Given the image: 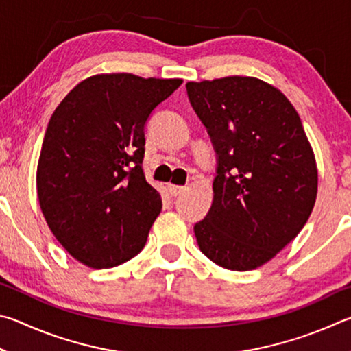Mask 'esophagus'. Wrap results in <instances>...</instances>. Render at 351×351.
I'll use <instances>...</instances> for the list:
<instances>
[{"mask_svg": "<svg viewBox=\"0 0 351 351\" xmlns=\"http://www.w3.org/2000/svg\"><path fill=\"white\" fill-rule=\"evenodd\" d=\"M168 191L172 197H177L186 191V186H177V185H168Z\"/></svg>", "mask_w": 351, "mask_h": 351, "instance_id": "obj_1", "label": "esophagus"}]
</instances>
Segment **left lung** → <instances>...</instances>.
I'll list each match as a JSON object with an SVG mask.
<instances>
[{"label":"left lung","mask_w":351,"mask_h":351,"mask_svg":"<svg viewBox=\"0 0 351 351\" xmlns=\"http://www.w3.org/2000/svg\"><path fill=\"white\" fill-rule=\"evenodd\" d=\"M216 151L214 199L194 225L208 259L232 271L263 265L290 243L316 202L317 169L288 98L253 77L186 83Z\"/></svg>","instance_id":"obj_1"}]
</instances>
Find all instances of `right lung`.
Wrapping results in <instances>:
<instances>
[{"label":"right lung","mask_w":351,"mask_h":351,"mask_svg":"<svg viewBox=\"0 0 351 351\" xmlns=\"http://www.w3.org/2000/svg\"><path fill=\"white\" fill-rule=\"evenodd\" d=\"M182 80L95 75L55 109L43 140L36 191L49 228L72 257L110 268L143 250L162 210L143 174L145 126Z\"/></svg>","instance_id":"add662e5"}]
</instances>
